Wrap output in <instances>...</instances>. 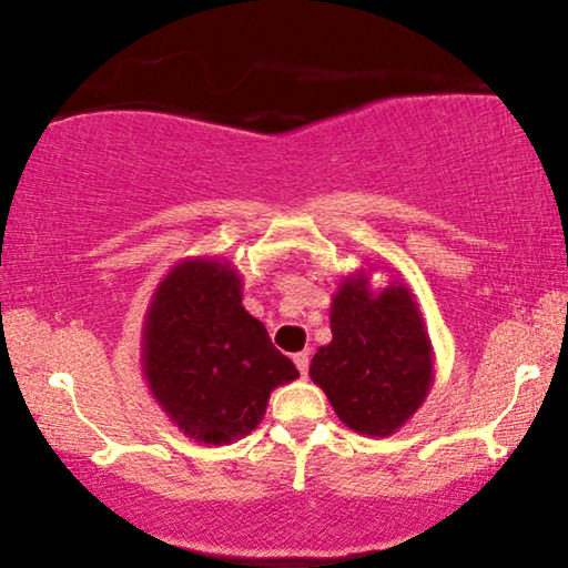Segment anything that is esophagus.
Masks as SVG:
<instances>
[{"label":"esophagus","instance_id":"obj_1","mask_svg":"<svg viewBox=\"0 0 568 568\" xmlns=\"http://www.w3.org/2000/svg\"><path fill=\"white\" fill-rule=\"evenodd\" d=\"M292 359H294V364H297L300 375L305 377V375H307V367H310V354H307V352H300V354H294Z\"/></svg>","mask_w":568,"mask_h":568}]
</instances>
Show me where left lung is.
<instances>
[{
  "mask_svg": "<svg viewBox=\"0 0 568 568\" xmlns=\"http://www.w3.org/2000/svg\"><path fill=\"white\" fill-rule=\"evenodd\" d=\"M331 333L310 379L348 429L390 437L434 385V348L414 292L398 278L372 292L367 271H354L333 292Z\"/></svg>",
  "mask_w": 568,
  "mask_h": 568,
  "instance_id": "1",
  "label": "left lung"
}]
</instances>
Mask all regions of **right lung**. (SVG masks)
Wrapping results in <instances>:
<instances>
[{
	"label": "right lung",
	"instance_id": "add662e5",
	"mask_svg": "<svg viewBox=\"0 0 568 568\" xmlns=\"http://www.w3.org/2000/svg\"><path fill=\"white\" fill-rule=\"evenodd\" d=\"M142 369L170 422L204 445L247 437L266 416L271 393L300 377L266 325L243 307L237 268L209 255L175 263L154 290Z\"/></svg>",
	"mask_w": 568,
	"mask_h": 568
}]
</instances>
